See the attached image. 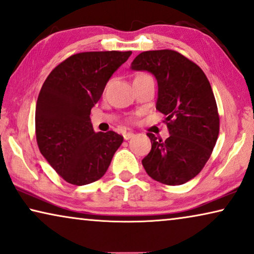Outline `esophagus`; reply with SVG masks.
<instances>
[{
  "label": "esophagus",
  "mask_w": 254,
  "mask_h": 254,
  "mask_svg": "<svg viewBox=\"0 0 254 254\" xmlns=\"http://www.w3.org/2000/svg\"><path fill=\"white\" fill-rule=\"evenodd\" d=\"M133 135H134L133 132H127V133L123 134V137H124V139H126V140H128V139H131L132 137H133Z\"/></svg>",
  "instance_id": "esophagus-1"
}]
</instances>
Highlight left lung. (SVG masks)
<instances>
[{
    "label": "left lung",
    "instance_id": "8db88e82",
    "mask_svg": "<svg viewBox=\"0 0 254 254\" xmlns=\"http://www.w3.org/2000/svg\"><path fill=\"white\" fill-rule=\"evenodd\" d=\"M131 69L154 74L156 109L166 116L170 133L166 140L147 133L152 149L142 166L162 184L187 183L208 161L219 137V113L209 81L197 64L170 49L140 53Z\"/></svg>",
    "mask_w": 254,
    "mask_h": 254
}]
</instances>
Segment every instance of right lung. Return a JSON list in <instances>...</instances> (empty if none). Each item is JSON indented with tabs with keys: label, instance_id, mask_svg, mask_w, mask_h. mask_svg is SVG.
<instances>
[{
	"label": "right lung",
	"instance_id": "obj_1",
	"mask_svg": "<svg viewBox=\"0 0 254 254\" xmlns=\"http://www.w3.org/2000/svg\"><path fill=\"white\" fill-rule=\"evenodd\" d=\"M132 52H86L71 55L49 73L35 107L40 153L67 183L86 185L106 174L123 137L94 132L91 109L113 73Z\"/></svg>",
	"mask_w": 254,
	"mask_h": 254
}]
</instances>
